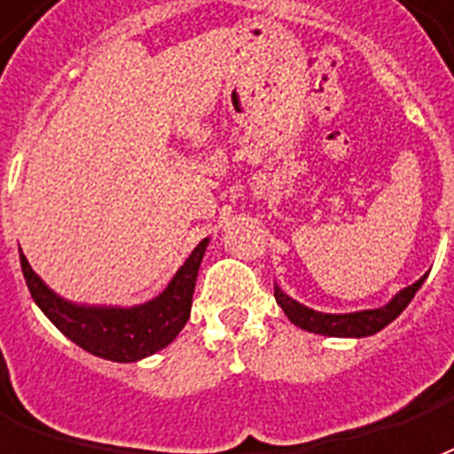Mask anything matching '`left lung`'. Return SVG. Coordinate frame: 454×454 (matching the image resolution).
Masks as SVG:
<instances>
[{
	"mask_svg": "<svg viewBox=\"0 0 454 454\" xmlns=\"http://www.w3.org/2000/svg\"><path fill=\"white\" fill-rule=\"evenodd\" d=\"M423 278L416 280L413 286L403 287L402 293H396L392 297V302L385 304V307L353 314L314 312L309 307L295 302L293 297H287L278 286L273 290V295H276V302L283 307V312L287 314V319L295 326H300V329H304V332L324 333V336H356V339H360V336H372L380 329H385L389 322H395L396 317L406 309V304L411 302L416 290L423 286Z\"/></svg>",
	"mask_w": 454,
	"mask_h": 454,
	"instance_id": "8db88e82",
	"label": "left lung"
}]
</instances>
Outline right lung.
Wrapping results in <instances>:
<instances>
[{"label":"right lung","mask_w":454,"mask_h":454,"mask_svg":"<svg viewBox=\"0 0 454 454\" xmlns=\"http://www.w3.org/2000/svg\"><path fill=\"white\" fill-rule=\"evenodd\" d=\"M207 239H203L178 268L174 280L159 297L137 307H84L72 304L52 293L41 278L33 273L21 254V270L31 297L41 307L59 332L79 348L94 353L98 358L115 363H135L157 353L186 326L193 302L195 278L203 261Z\"/></svg>","instance_id":"right-lung-1"}]
</instances>
